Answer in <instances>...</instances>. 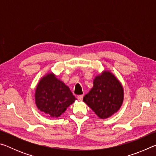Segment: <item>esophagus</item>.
Here are the masks:
<instances>
[{
    "label": "esophagus",
    "mask_w": 156,
    "mask_h": 156,
    "mask_svg": "<svg viewBox=\"0 0 156 156\" xmlns=\"http://www.w3.org/2000/svg\"><path fill=\"white\" fill-rule=\"evenodd\" d=\"M78 100H79V101H82L83 100V95H79V96H78Z\"/></svg>",
    "instance_id": "34e87169"
}]
</instances>
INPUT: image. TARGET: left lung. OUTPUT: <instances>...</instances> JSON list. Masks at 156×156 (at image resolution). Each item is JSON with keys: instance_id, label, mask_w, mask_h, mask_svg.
Here are the masks:
<instances>
[{"instance_id": "obj_1", "label": "left lung", "mask_w": 156, "mask_h": 156, "mask_svg": "<svg viewBox=\"0 0 156 156\" xmlns=\"http://www.w3.org/2000/svg\"><path fill=\"white\" fill-rule=\"evenodd\" d=\"M124 99L122 84L109 71L95 77L94 87L83 101L101 119L112 116L120 109Z\"/></svg>"}]
</instances>
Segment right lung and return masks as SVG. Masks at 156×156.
I'll list each match as a JSON object with an SVG mask.
<instances>
[{
    "instance_id": "obj_1",
    "label": "right lung",
    "mask_w": 156,
    "mask_h": 156,
    "mask_svg": "<svg viewBox=\"0 0 156 156\" xmlns=\"http://www.w3.org/2000/svg\"><path fill=\"white\" fill-rule=\"evenodd\" d=\"M76 100L69 87L53 73L43 76L37 84L36 105L48 117H59Z\"/></svg>"
}]
</instances>
